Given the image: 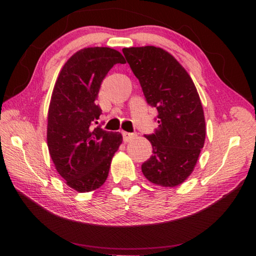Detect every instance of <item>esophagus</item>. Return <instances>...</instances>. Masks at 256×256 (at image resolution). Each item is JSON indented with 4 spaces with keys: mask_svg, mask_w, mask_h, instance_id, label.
Returning <instances> with one entry per match:
<instances>
[{
    "mask_svg": "<svg viewBox=\"0 0 256 256\" xmlns=\"http://www.w3.org/2000/svg\"><path fill=\"white\" fill-rule=\"evenodd\" d=\"M122 134H123V140H124L125 142L131 141L132 138H133L134 136H136L133 133H128V132H122Z\"/></svg>",
    "mask_w": 256,
    "mask_h": 256,
    "instance_id": "1",
    "label": "esophagus"
}]
</instances>
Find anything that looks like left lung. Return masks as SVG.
Returning a JSON list of instances; mask_svg holds the SVG:
<instances>
[{
	"label": "left lung",
	"mask_w": 256,
	"mask_h": 256,
	"mask_svg": "<svg viewBox=\"0 0 256 256\" xmlns=\"http://www.w3.org/2000/svg\"><path fill=\"white\" fill-rule=\"evenodd\" d=\"M146 102L158 110V128L144 136L152 156L141 170L151 183L174 188L196 167L206 140L202 104L192 79L174 56L154 46L123 48Z\"/></svg>",
	"instance_id": "1"
}]
</instances>
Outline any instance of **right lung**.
Listing matches in <instances>:
<instances>
[{"mask_svg":"<svg viewBox=\"0 0 256 256\" xmlns=\"http://www.w3.org/2000/svg\"><path fill=\"white\" fill-rule=\"evenodd\" d=\"M125 60L110 47H88L72 55L55 82L47 118V146L58 174L78 192H90L105 183L122 134L98 124L96 105L108 71Z\"/></svg>","mask_w":256,"mask_h":256,"instance_id":"add662e5","label":"right lung"}]
</instances>
